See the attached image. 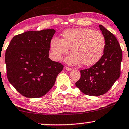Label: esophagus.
<instances>
[{
  "mask_svg": "<svg viewBox=\"0 0 129 129\" xmlns=\"http://www.w3.org/2000/svg\"><path fill=\"white\" fill-rule=\"evenodd\" d=\"M65 69L66 70V71H71L72 70V69L71 68H69V67H68V66H66L65 67Z\"/></svg>",
  "mask_w": 129,
  "mask_h": 129,
  "instance_id": "obj_1",
  "label": "esophagus"
}]
</instances>
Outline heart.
Returning <instances> with one entry per match:
<instances>
[{
  "label": "heart",
  "instance_id": "b5f03b06",
  "mask_svg": "<svg viewBox=\"0 0 129 129\" xmlns=\"http://www.w3.org/2000/svg\"><path fill=\"white\" fill-rule=\"evenodd\" d=\"M70 47L73 54L66 58L69 64L81 62L83 66H90L101 59L105 48V40L99 31L90 28H76L64 31L61 40L53 38L51 41V48L57 60L68 52Z\"/></svg>",
  "mask_w": 129,
  "mask_h": 129
}]
</instances>
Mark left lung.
<instances>
[{
    "label": "left lung",
    "mask_w": 129,
    "mask_h": 129,
    "mask_svg": "<svg viewBox=\"0 0 129 129\" xmlns=\"http://www.w3.org/2000/svg\"><path fill=\"white\" fill-rule=\"evenodd\" d=\"M105 40V48L101 59L91 68L81 70V78L75 83L82 92L100 96L109 91L120 78L122 50L116 37L101 25H99Z\"/></svg>",
    "instance_id": "left-lung-1"
}]
</instances>
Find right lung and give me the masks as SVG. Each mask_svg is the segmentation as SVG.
<instances>
[{"instance_id": "obj_1", "label": "right lung", "mask_w": 129, "mask_h": 129, "mask_svg": "<svg viewBox=\"0 0 129 129\" xmlns=\"http://www.w3.org/2000/svg\"><path fill=\"white\" fill-rule=\"evenodd\" d=\"M54 29L27 31L14 36L5 53L8 81L27 98L44 96L54 86L63 65L48 58Z\"/></svg>"}]
</instances>
